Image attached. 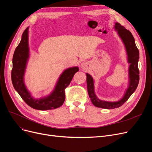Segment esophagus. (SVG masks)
<instances>
[{
    "label": "esophagus",
    "mask_w": 152,
    "mask_h": 152,
    "mask_svg": "<svg viewBox=\"0 0 152 152\" xmlns=\"http://www.w3.org/2000/svg\"><path fill=\"white\" fill-rule=\"evenodd\" d=\"M89 63L87 61H84L81 64V68L84 70H86L89 68Z\"/></svg>",
    "instance_id": "esophagus-1"
}]
</instances>
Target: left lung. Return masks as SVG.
Instances as JSON below:
<instances>
[{"label":"left lung","instance_id":"8db88e82","mask_svg":"<svg viewBox=\"0 0 152 152\" xmlns=\"http://www.w3.org/2000/svg\"><path fill=\"white\" fill-rule=\"evenodd\" d=\"M114 28L125 45L128 62L130 64L129 68V84L124 97L120 101L117 102H108L99 99L95 94L93 78L90 75L86 73L88 92L92 103L96 107L107 109L117 108L122 105L134 93L139 83V69L138 67L139 51L135 45V39L131 32L125 28L124 26H122L119 23L116 22Z\"/></svg>","mask_w":152,"mask_h":152}]
</instances>
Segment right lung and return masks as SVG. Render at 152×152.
<instances>
[{
    "label": "right lung",
    "instance_id": "obj_1",
    "mask_svg": "<svg viewBox=\"0 0 152 152\" xmlns=\"http://www.w3.org/2000/svg\"><path fill=\"white\" fill-rule=\"evenodd\" d=\"M28 58V27H27L23 31L21 41L13 56L11 73L13 86L22 99L32 108L46 110L60 107L65 100L64 90L70 84L75 74L79 71L78 67H72L64 70L59 77L53 91L49 96L38 99L31 96L24 84L23 77Z\"/></svg>",
    "mask_w": 152,
    "mask_h": 152
}]
</instances>
